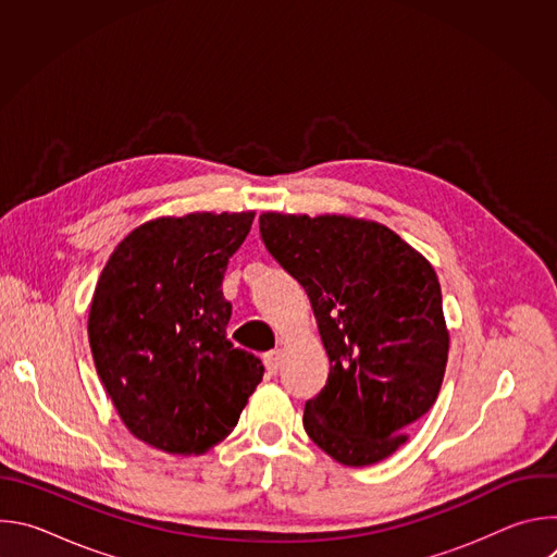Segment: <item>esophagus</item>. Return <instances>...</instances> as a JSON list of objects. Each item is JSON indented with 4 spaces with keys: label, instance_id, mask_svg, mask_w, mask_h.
Listing matches in <instances>:
<instances>
[{
    "label": "esophagus",
    "instance_id": "esophagus-1",
    "mask_svg": "<svg viewBox=\"0 0 557 557\" xmlns=\"http://www.w3.org/2000/svg\"><path fill=\"white\" fill-rule=\"evenodd\" d=\"M264 366L269 372H277L280 366H282V348H275V350H269L264 355Z\"/></svg>",
    "mask_w": 557,
    "mask_h": 557
}]
</instances>
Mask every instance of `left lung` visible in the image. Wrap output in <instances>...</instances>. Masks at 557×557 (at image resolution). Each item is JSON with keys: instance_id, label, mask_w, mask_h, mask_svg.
I'll return each mask as SVG.
<instances>
[{"instance_id": "1", "label": "left lung", "mask_w": 557, "mask_h": 557, "mask_svg": "<svg viewBox=\"0 0 557 557\" xmlns=\"http://www.w3.org/2000/svg\"><path fill=\"white\" fill-rule=\"evenodd\" d=\"M269 253L304 286L331 359L304 430L348 467L408 443L436 404L449 331L434 267L389 226L339 213L260 215Z\"/></svg>"}]
</instances>
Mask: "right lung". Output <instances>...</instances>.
Instances as JSON below:
<instances>
[{"label":"right lung","instance_id":"1","mask_svg":"<svg viewBox=\"0 0 557 557\" xmlns=\"http://www.w3.org/2000/svg\"><path fill=\"white\" fill-rule=\"evenodd\" d=\"M256 211L161 215L132 228L95 286L88 339L97 374L143 443L200 456L237 425L262 361L233 348L222 295L228 258Z\"/></svg>","mask_w":557,"mask_h":557}]
</instances>
